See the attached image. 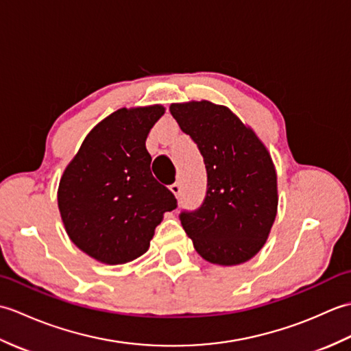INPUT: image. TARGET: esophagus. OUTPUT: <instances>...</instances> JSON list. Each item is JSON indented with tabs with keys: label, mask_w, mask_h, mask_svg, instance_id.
<instances>
[{
	"label": "esophagus",
	"mask_w": 351,
	"mask_h": 351,
	"mask_svg": "<svg viewBox=\"0 0 351 351\" xmlns=\"http://www.w3.org/2000/svg\"><path fill=\"white\" fill-rule=\"evenodd\" d=\"M169 189H170V191L173 193V195H175L176 197L181 196V184H180V182H173V184L170 185Z\"/></svg>",
	"instance_id": "34e87169"
}]
</instances>
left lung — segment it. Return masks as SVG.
I'll list each match as a JSON object with an SVG mask.
<instances>
[{"label":"left lung","instance_id":"1","mask_svg":"<svg viewBox=\"0 0 351 351\" xmlns=\"http://www.w3.org/2000/svg\"><path fill=\"white\" fill-rule=\"evenodd\" d=\"M170 113L204 156V204L181 225L208 263L238 265L263 249L278 213V176L256 134L228 107L210 101L171 104Z\"/></svg>","mask_w":351,"mask_h":351}]
</instances>
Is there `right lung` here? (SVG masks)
I'll return each mask as SVG.
<instances>
[{"instance_id": "add662e5", "label": "right lung", "mask_w": 351, "mask_h": 351, "mask_svg": "<svg viewBox=\"0 0 351 351\" xmlns=\"http://www.w3.org/2000/svg\"><path fill=\"white\" fill-rule=\"evenodd\" d=\"M162 106L121 108L87 134L64 169L58 210L72 243L104 264H125L149 249L175 195L152 176L146 138Z\"/></svg>"}]
</instances>
